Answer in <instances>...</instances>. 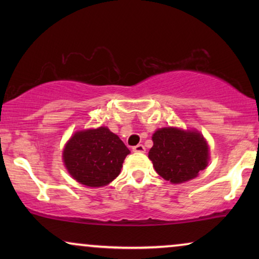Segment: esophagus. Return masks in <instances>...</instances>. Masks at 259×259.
Returning <instances> with one entry per match:
<instances>
[{
  "instance_id": "34e87169",
  "label": "esophagus",
  "mask_w": 259,
  "mask_h": 259,
  "mask_svg": "<svg viewBox=\"0 0 259 259\" xmlns=\"http://www.w3.org/2000/svg\"><path fill=\"white\" fill-rule=\"evenodd\" d=\"M133 152H136V153H145V151H146V148H145L144 145H137V146H134L132 148Z\"/></svg>"
}]
</instances>
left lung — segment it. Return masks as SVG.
Here are the masks:
<instances>
[{
    "label": "left lung",
    "instance_id": "obj_1",
    "mask_svg": "<svg viewBox=\"0 0 259 259\" xmlns=\"http://www.w3.org/2000/svg\"><path fill=\"white\" fill-rule=\"evenodd\" d=\"M148 158L160 177L173 184L196 178L208 164V145L198 131L159 128L152 136Z\"/></svg>",
    "mask_w": 259,
    "mask_h": 259
}]
</instances>
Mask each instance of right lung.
Masks as SVG:
<instances>
[{"label":"right lung","mask_w":259,"mask_h":259,"mask_svg":"<svg viewBox=\"0 0 259 259\" xmlns=\"http://www.w3.org/2000/svg\"><path fill=\"white\" fill-rule=\"evenodd\" d=\"M130 150L107 127L76 132L67 141L62 159L77 183L101 187L113 182L121 171Z\"/></svg>","instance_id":"right-lung-1"}]
</instances>
